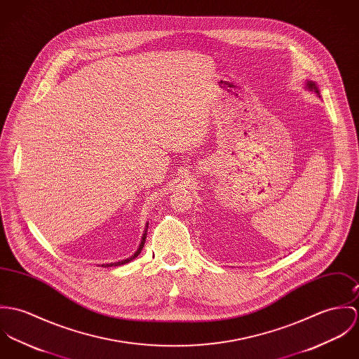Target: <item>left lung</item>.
Segmentation results:
<instances>
[{"mask_svg":"<svg viewBox=\"0 0 359 359\" xmlns=\"http://www.w3.org/2000/svg\"><path fill=\"white\" fill-rule=\"evenodd\" d=\"M307 86H309L311 90L314 89V90H316V92H317V93L319 95L318 88H317V85H316L314 82H311V81H310V82H307Z\"/></svg>","mask_w":359,"mask_h":359,"instance_id":"1","label":"left lung"}]
</instances>
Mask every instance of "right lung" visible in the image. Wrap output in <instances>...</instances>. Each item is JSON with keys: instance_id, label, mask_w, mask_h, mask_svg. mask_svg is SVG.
Segmentation results:
<instances>
[{"instance_id": "add662e5", "label": "right lung", "mask_w": 359, "mask_h": 359, "mask_svg": "<svg viewBox=\"0 0 359 359\" xmlns=\"http://www.w3.org/2000/svg\"><path fill=\"white\" fill-rule=\"evenodd\" d=\"M147 227H149V226H147ZM144 242H146V233L143 234V238H142V242H140V245H139V249L135 252V255H133V256H130L129 259H125V260H122V262H117V263H110V264H106V266L103 264V266H104V267H111V266H114V267H116V266H121V264L129 263L130 260H133L135 257H137V256L140 255V252H142V249H143V246H144Z\"/></svg>"}]
</instances>
